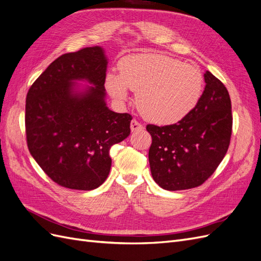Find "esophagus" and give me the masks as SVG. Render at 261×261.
<instances>
[{
	"instance_id": "34e87169",
	"label": "esophagus",
	"mask_w": 261,
	"mask_h": 261,
	"mask_svg": "<svg viewBox=\"0 0 261 261\" xmlns=\"http://www.w3.org/2000/svg\"><path fill=\"white\" fill-rule=\"evenodd\" d=\"M130 129H132L133 133L140 132V130L144 129V126L141 125L139 122H137L136 120H133V121L130 122Z\"/></svg>"
}]
</instances>
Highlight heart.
<instances>
[{"label": "heart", "mask_w": 261, "mask_h": 261, "mask_svg": "<svg viewBox=\"0 0 261 261\" xmlns=\"http://www.w3.org/2000/svg\"><path fill=\"white\" fill-rule=\"evenodd\" d=\"M120 75L110 72L106 88L123 103L129 89L137 91L136 103L148 121L171 125L183 120L198 105L203 76L194 64L161 54H133L118 64Z\"/></svg>", "instance_id": "1"}]
</instances>
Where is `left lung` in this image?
Wrapping results in <instances>:
<instances>
[{
	"label": "left lung",
	"mask_w": 261,
	"mask_h": 261,
	"mask_svg": "<svg viewBox=\"0 0 261 261\" xmlns=\"http://www.w3.org/2000/svg\"><path fill=\"white\" fill-rule=\"evenodd\" d=\"M204 90L198 105L173 125H147L152 137L149 164L155 183L167 191L201 185L216 171L230 145L231 99L225 86L204 73Z\"/></svg>",
	"instance_id": "8db88e82"
}]
</instances>
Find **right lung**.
I'll return each instance as SVG.
<instances>
[{"mask_svg": "<svg viewBox=\"0 0 261 261\" xmlns=\"http://www.w3.org/2000/svg\"><path fill=\"white\" fill-rule=\"evenodd\" d=\"M108 58L94 45L61 55L30 87L26 136L36 162L55 183L91 191L107 179L110 149L130 134L132 116L107 106ZM85 82L87 86L78 83Z\"/></svg>", "mask_w": 261, "mask_h": 261, "instance_id": "add662e5", "label": "right lung"}]
</instances>
